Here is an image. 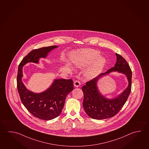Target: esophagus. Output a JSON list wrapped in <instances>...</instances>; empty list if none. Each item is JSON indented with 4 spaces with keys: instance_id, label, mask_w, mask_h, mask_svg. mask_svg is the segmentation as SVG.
<instances>
[{
    "instance_id": "obj_1",
    "label": "esophagus",
    "mask_w": 149,
    "mask_h": 149,
    "mask_svg": "<svg viewBox=\"0 0 149 149\" xmlns=\"http://www.w3.org/2000/svg\"><path fill=\"white\" fill-rule=\"evenodd\" d=\"M80 85V82L79 81H74V86L75 87H79Z\"/></svg>"
}]
</instances>
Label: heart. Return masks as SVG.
I'll list each match as a JSON object with an SVG mask.
<instances>
[{
    "instance_id": "obj_1",
    "label": "heart",
    "mask_w": 149,
    "mask_h": 149,
    "mask_svg": "<svg viewBox=\"0 0 149 149\" xmlns=\"http://www.w3.org/2000/svg\"><path fill=\"white\" fill-rule=\"evenodd\" d=\"M100 55V52L95 49H83L74 54L72 62L76 67L80 69L91 63L85 71L84 76L87 79H92L100 74L107 62L105 58Z\"/></svg>"
}]
</instances>
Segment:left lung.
Here are the masks:
<instances>
[{"instance_id":"left-lung-1","label":"left lung","mask_w":149,"mask_h":149,"mask_svg":"<svg viewBox=\"0 0 149 149\" xmlns=\"http://www.w3.org/2000/svg\"><path fill=\"white\" fill-rule=\"evenodd\" d=\"M116 63L114 67L106 72L101 73L92 80L87 82L82 90L84 94L83 107L88 116L92 119L103 120L112 118L119 112L124 106L130 95L131 89L132 71L126 60L120 54H116ZM112 72L122 73L126 76L128 81L127 88L116 97L110 99L100 92L97 86L98 81Z\"/></svg>"}]
</instances>
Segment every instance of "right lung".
Masks as SVG:
<instances>
[{"mask_svg":"<svg viewBox=\"0 0 149 149\" xmlns=\"http://www.w3.org/2000/svg\"><path fill=\"white\" fill-rule=\"evenodd\" d=\"M58 47L52 46L33 50L24 57L18 67L17 89L22 103L33 116L44 120H50L60 114L66 97L73 90V81L56 79L45 91L36 93L28 89L22 81V69L29 62L39 63L40 59H45L50 52Z\"/></svg>","mask_w":149,"mask_h":149,"instance_id":"add662e5","label":"right lung"}]
</instances>
